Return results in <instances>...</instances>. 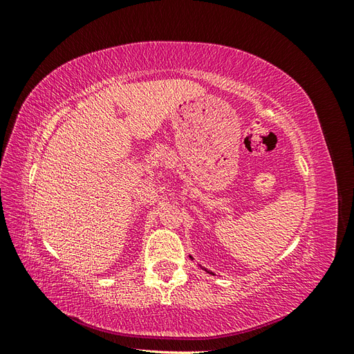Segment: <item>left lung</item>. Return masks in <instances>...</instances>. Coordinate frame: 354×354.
I'll return each instance as SVG.
<instances>
[{
  "label": "left lung",
  "mask_w": 354,
  "mask_h": 354,
  "mask_svg": "<svg viewBox=\"0 0 354 354\" xmlns=\"http://www.w3.org/2000/svg\"><path fill=\"white\" fill-rule=\"evenodd\" d=\"M189 257H190V259H192V255H189ZM201 269H203V270H205V272H208V273H209V274H214V273H212V272H209V270H207V269H205V267H202V266H201Z\"/></svg>",
  "instance_id": "obj_1"
}]
</instances>
